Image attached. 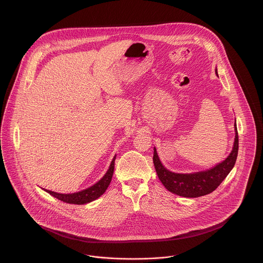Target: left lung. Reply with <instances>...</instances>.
<instances>
[{"label":"left lung","instance_id":"8db88e82","mask_svg":"<svg viewBox=\"0 0 263 263\" xmlns=\"http://www.w3.org/2000/svg\"><path fill=\"white\" fill-rule=\"evenodd\" d=\"M218 72L216 69V74ZM235 132H236V136H235L234 147L232 152L230 153V155L228 156V158L222 163L216 164L212 168L203 171V172H197L192 174L173 173L163 166V163L159 159L156 148H154L153 162H154L157 175L159 176L161 182L163 183V186L172 193H175L176 195H179L182 197H188V198L200 197L213 192L222 183V181L225 179L227 175L230 174V172L233 170L237 161L238 135L236 122H235Z\"/></svg>","mask_w":263,"mask_h":263}]
</instances>
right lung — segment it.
<instances>
[{
    "label": "right lung",
    "mask_w": 263,
    "mask_h": 263,
    "mask_svg": "<svg viewBox=\"0 0 263 263\" xmlns=\"http://www.w3.org/2000/svg\"><path fill=\"white\" fill-rule=\"evenodd\" d=\"M115 158L116 156H114L112 162L109 165L108 171L106 172V174L103 175V177L99 180L96 184H93L92 186L84 189L82 191L76 192V193H69V194H63V193H57L51 190L44 189L46 192H48L50 195L54 196L55 198L59 199V200L69 203V204H78V205H82V204H86L89 203L91 201L98 199L100 196H101L105 190L108 187L111 178H112L113 171H114V162H115Z\"/></svg>",
    "instance_id": "add662e5"
}]
</instances>
